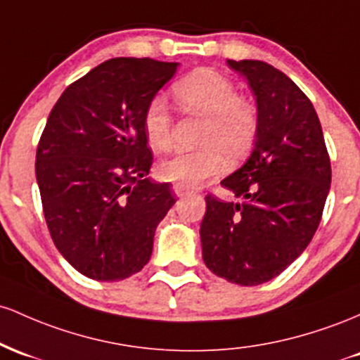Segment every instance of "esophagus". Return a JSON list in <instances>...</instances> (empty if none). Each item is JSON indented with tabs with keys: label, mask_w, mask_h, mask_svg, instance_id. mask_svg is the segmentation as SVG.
I'll list each match as a JSON object with an SVG mask.
<instances>
[{
	"label": "esophagus",
	"mask_w": 360,
	"mask_h": 360,
	"mask_svg": "<svg viewBox=\"0 0 360 360\" xmlns=\"http://www.w3.org/2000/svg\"><path fill=\"white\" fill-rule=\"evenodd\" d=\"M173 192H175L179 197H184V195H188V193H192V188L185 187L184 184H175L173 185Z\"/></svg>",
	"instance_id": "1"
}]
</instances>
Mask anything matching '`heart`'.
<instances>
[{"label": "heart", "mask_w": 360, "mask_h": 360, "mask_svg": "<svg viewBox=\"0 0 360 360\" xmlns=\"http://www.w3.org/2000/svg\"><path fill=\"white\" fill-rule=\"evenodd\" d=\"M184 114L204 117L195 151H179L158 165L160 179L193 187L224 169V156L236 161L255 144L260 114L252 100L238 95L231 79L211 70H197L173 86ZM143 131L156 151L172 148V115L163 98L149 100L143 114Z\"/></svg>", "instance_id": "heart-1"}]
</instances>
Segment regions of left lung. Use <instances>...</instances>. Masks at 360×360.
Returning a JSON list of instances; mask_svg holds the SVG:
<instances>
[{
  "label": "left lung",
  "mask_w": 360,
  "mask_h": 360,
  "mask_svg": "<svg viewBox=\"0 0 360 360\" xmlns=\"http://www.w3.org/2000/svg\"><path fill=\"white\" fill-rule=\"evenodd\" d=\"M228 64L248 79L260 129L248 161L221 181L240 202L205 197L202 258L217 277L258 285L284 272L309 245L332 165L316 110L292 79L264 60Z\"/></svg>",
  "instance_id": "1"
}]
</instances>
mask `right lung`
Here are the masks:
<instances>
[{"label": "right lung", "instance_id": "1", "mask_svg": "<svg viewBox=\"0 0 360 360\" xmlns=\"http://www.w3.org/2000/svg\"><path fill=\"white\" fill-rule=\"evenodd\" d=\"M176 63L114 58L71 83L52 107L35 156L44 216L60 255L100 282L148 264L156 226L176 199L148 179L149 100Z\"/></svg>", "mask_w": 360, "mask_h": 360}]
</instances>
